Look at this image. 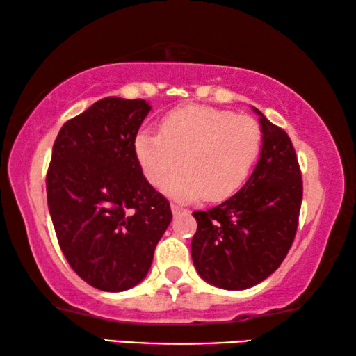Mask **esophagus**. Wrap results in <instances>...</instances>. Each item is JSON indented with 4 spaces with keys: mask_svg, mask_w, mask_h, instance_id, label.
Listing matches in <instances>:
<instances>
[{
    "mask_svg": "<svg viewBox=\"0 0 356 356\" xmlns=\"http://www.w3.org/2000/svg\"><path fill=\"white\" fill-rule=\"evenodd\" d=\"M172 212H173V216H178V213L186 212V211H184V209H183L181 206H177V204H172Z\"/></svg>",
    "mask_w": 356,
    "mask_h": 356,
    "instance_id": "esophagus-1",
    "label": "esophagus"
}]
</instances>
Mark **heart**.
I'll list each match as a JSON object with an SVG mask.
<instances>
[{"label": "heart", "mask_w": 356, "mask_h": 356, "mask_svg": "<svg viewBox=\"0 0 356 356\" xmlns=\"http://www.w3.org/2000/svg\"><path fill=\"white\" fill-rule=\"evenodd\" d=\"M262 131L246 115L212 106L189 105L173 110L160 123V134L144 129L134 152L144 177L179 201L206 197L217 202L243 186L261 150Z\"/></svg>", "instance_id": "1"}]
</instances>
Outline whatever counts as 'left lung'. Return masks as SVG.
Wrapping results in <instances>:
<instances>
[{
    "label": "left lung",
    "mask_w": 356,
    "mask_h": 356,
    "mask_svg": "<svg viewBox=\"0 0 356 356\" xmlns=\"http://www.w3.org/2000/svg\"><path fill=\"white\" fill-rule=\"evenodd\" d=\"M262 147L254 172L235 196L193 212L191 256L197 274L223 290L251 289L279 269L293 243L303 183L289 134L259 110Z\"/></svg>",
    "instance_id": "obj_1"
}]
</instances>
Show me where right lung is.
<instances>
[{
    "label": "right lung",
    "instance_id": "obj_1",
    "mask_svg": "<svg viewBox=\"0 0 356 356\" xmlns=\"http://www.w3.org/2000/svg\"><path fill=\"white\" fill-rule=\"evenodd\" d=\"M150 108L143 99L106 97L66 121L53 144L47 199L58 243L76 274L104 291L145 279L172 222L170 202L134 152Z\"/></svg>",
    "mask_w": 356,
    "mask_h": 356
}]
</instances>
